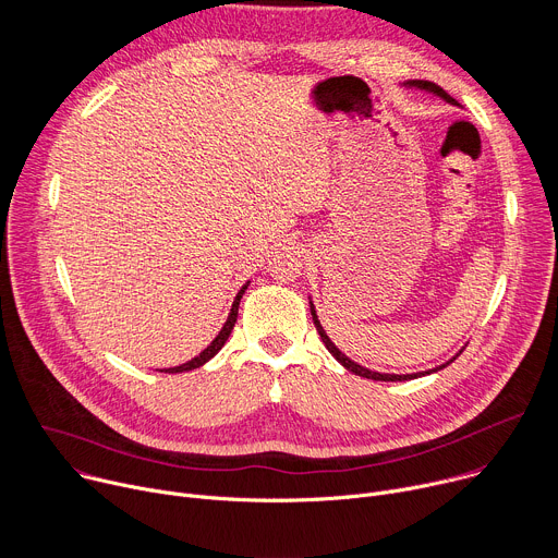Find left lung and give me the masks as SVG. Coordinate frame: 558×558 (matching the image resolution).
<instances>
[{
    "label": "left lung",
    "instance_id": "1",
    "mask_svg": "<svg viewBox=\"0 0 558 558\" xmlns=\"http://www.w3.org/2000/svg\"><path fill=\"white\" fill-rule=\"evenodd\" d=\"M402 88H409V90H422V93H426V95H435V97H439V99H444L446 104H450V106H459L446 90H441L437 84H430V82H420V78H415V82H407V84H402ZM308 306H311V315H313V325H315V329H317V333H320V340L325 342V347L329 349V353L347 368V371H351V373H355V375H360V377H366V379H375V381H404V379H415V377H422V375H430V373H437V371H441L444 366H448L452 360H457V355L463 351H459L454 357H450L448 362H444L441 366H435V368H430V371H420V373H407V375H395V373H379V371H371V368H366V366H362V364H357V362H353L351 357H347L333 342H331V338L327 336V331H325V327L320 325V317H317V311H315V306H313V300L308 298Z\"/></svg>",
    "mask_w": 558,
    "mask_h": 558
}]
</instances>
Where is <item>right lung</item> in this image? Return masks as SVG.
Instances as JSON below:
<instances>
[{
  "label": "right lung",
  "mask_w": 558,
  "mask_h": 558,
  "mask_svg": "<svg viewBox=\"0 0 558 558\" xmlns=\"http://www.w3.org/2000/svg\"><path fill=\"white\" fill-rule=\"evenodd\" d=\"M250 282L252 280H247L243 287H241V291L235 293V298H233V302H231V308H229V315H227V320H225V325H222V329L218 331V336L207 344V349H203L196 357H192L190 362H185V364H179V366H170V368H161V371H166V373H183V371H194V368H198V366H203V364H207L222 347H225V342L229 340V336H231V331H233V325H235V317H238V306H241V298H243V293L247 291V287H250Z\"/></svg>",
  "instance_id": "obj_1"
}]
</instances>
